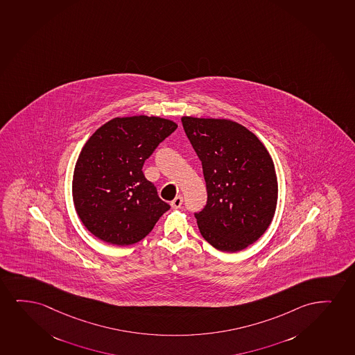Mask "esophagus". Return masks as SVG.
Here are the masks:
<instances>
[{
  "label": "esophagus",
  "instance_id": "obj_1",
  "mask_svg": "<svg viewBox=\"0 0 355 355\" xmlns=\"http://www.w3.org/2000/svg\"><path fill=\"white\" fill-rule=\"evenodd\" d=\"M182 205H183V196H180V195L175 196L173 201H171V207L172 208H180Z\"/></svg>",
  "mask_w": 355,
  "mask_h": 355
}]
</instances>
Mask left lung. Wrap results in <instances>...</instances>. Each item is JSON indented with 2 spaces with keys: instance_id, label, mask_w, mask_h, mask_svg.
I'll use <instances>...</instances> for the list:
<instances>
[{
  "instance_id": "left-lung-1",
  "label": "left lung",
  "mask_w": 355,
  "mask_h": 355,
  "mask_svg": "<svg viewBox=\"0 0 355 355\" xmlns=\"http://www.w3.org/2000/svg\"><path fill=\"white\" fill-rule=\"evenodd\" d=\"M202 162L207 203L195 213L203 239L235 253L259 240L276 212L278 183L272 157L255 135L232 120L182 116Z\"/></svg>"
}]
</instances>
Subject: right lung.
Masks as SVG:
<instances>
[{
  "label": "right lung",
  "mask_w": 355,
  "mask_h": 355,
  "mask_svg": "<svg viewBox=\"0 0 355 355\" xmlns=\"http://www.w3.org/2000/svg\"><path fill=\"white\" fill-rule=\"evenodd\" d=\"M177 124L159 116L114 118L92 135L74 167L77 214L97 239L137 243L170 209L143 175V164Z\"/></svg>",
  "instance_id": "obj_1"
}]
</instances>
